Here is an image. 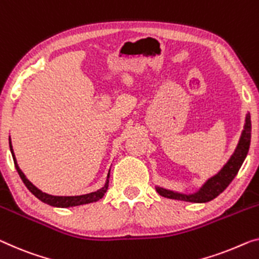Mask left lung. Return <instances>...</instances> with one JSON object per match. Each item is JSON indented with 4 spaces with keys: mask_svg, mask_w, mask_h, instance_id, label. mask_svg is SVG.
Returning <instances> with one entry per match:
<instances>
[{
    "mask_svg": "<svg viewBox=\"0 0 259 259\" xmlns=\"http://www.w3.org/2000/svg\"><path fill=\"white\" fill-rule=\"evenodd\" d=\"M250 140H251V119H250V113H246L243 131H242L240 140H238L233 155L227 161L226 164L222 166L221 170L214 176L208 178L197 192L186 194L156 186L157 193L164 198L189 202H198V204L213 200L219 194L224 192L227 186L235 178L242 163L244 162L246 155H248Z\"/></svg>",
    "mask_w": 259,
    "mask_h": 259,
    "instance_id": "obj_1",
    "label": "left lung"
}]
</instances>
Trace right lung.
<instances>
[{"label":"right lung","instance_id":"add662e5","mask_svg":"<svg viewBox=\"0 0 259 259\" xmlns=\"http://www.w3.org/2000/svg\"><path fill=\"white\" fill-rule=\"evenodd\" d=\"M9 146H10V152L11 155H13L14 158V163L16 166V170L19 175V177L22 178V181L24 184L31 193L33 194L34 197H37L39 200H41L42 202H45L47 205L54 206V207H61V208H67V207H74V206H79V205H85V204H90V202H96L99 199H102L104 197V194L106 193L107 188H109V178H110V171L107 174V178L104 186L102 189H99L95 192H90L87 194H82V196H52V194L42 192L41 190H39L37 186H34L32 183H31L29 180H27L25 175L23 174V171L19 169V166L17 164V161H16L15 154H14V149H13V145H11V140L9 139Z\"/></svg>","mask_w":259,"mask_h":259}]
</instances>
